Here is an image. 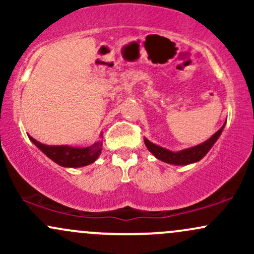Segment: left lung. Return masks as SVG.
Listing matches in <instances>:
<instances>
[{
  "instance_id": "left-lung-1",
  "label": "left lung",
  "mask_w": 254,
  "mask_h": 254,
  "mask_svg": "<svg viewBox=\"0 0 254 254\" xmlns=\"http://www.w3.org/2000/svg\"><path fill=\"white\" fill-rule=\"evenodd\" d=\"M223 127L224 124L217 132H215L208 141L203 142L202 144H198L196 147L189 148V149L177 151V153H173V151L165 149V148L151 143V142L148 141L147 138H144V143L147 145V148L149 149L150 153H153L154 156L157 157L159 160H161V161L167 162V164L171 165H189L192 164V162L199 161L200 159H203V156H205V154L211 149L212 145H214L218 137H220Z\"/></svg>"
}]
</instances>
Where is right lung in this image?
<instances>
[{
    "label": "right lung",
    "instance_id": "add662e5",
    "mask_svg": "<svg viewBox=\"0 0 254 254\" xmlns=\"http://www.w3.org/2000/svg\"><path fill=\"white\" fill-rule=\"evenodd\" d=\"M30 139L46 156L63 167H82L93 164L101 153L103 142H97L87 148H74L69 145H46L36 141L30 136Z\"/></svg>",
    "mask_w": 254,
    "mask_h": 254
}]
</instances>
